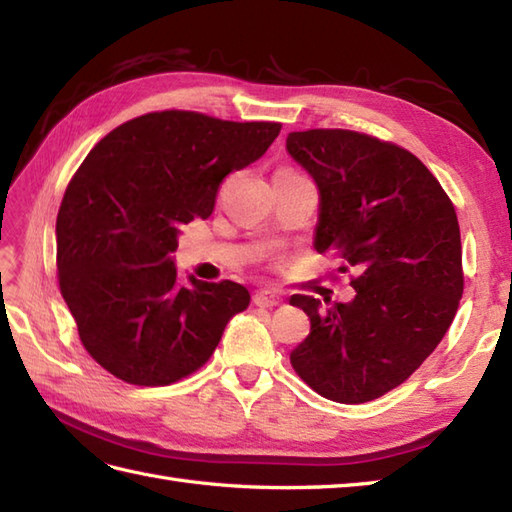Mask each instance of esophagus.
<instances>
[{
	"label": "esophagus",
	"mask_w": 512,
	"mask_h": 512,
	"mask_svg": "<svg viewBox=\"0 0 512 512\" xmlns=\"http://www.w3.org/2000/svg\"><path fill=\"white\" fill-rule=\"evenodd\" d=\"M253 301L259 308H273V306H279L284 299H281V295L275 290H259V292H255Z\"/></svg>",
	"instance_id": "1"
}]
</instances>
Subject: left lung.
Returning a JSON list of instances; mask_svg holds the SVG:
<instances>
[{
	"mask_svg": "<svg viewBox=\"0 0 512 512\" xmlns=\"http://www.w3.org/2000/svg\"><path fill=\"white\" fill-rule=\"evenodd\" d=\"M286 149L319 189L317 253H336L361 273L347 303L290 297L310 317L290 363L328 400L380 398L436 350L458 312V215L433 173L402 147L347 129H308L290 132Z\"/></svg>",
	"mask_w": 512,
	"mask_h": 512,
	"instance_id": "1",
	"label": "left lung"
}]
</instances>
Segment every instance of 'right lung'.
<instances>
[{
	"instance_id": "add662e5",
	"label": "right lung",
	"mask_w": 512,
	"mask_h": 512,
	"mask_svg": "<svg viewBox=\"0 0 512 512\" xmlns=\"http://www.w3.org/2000/svg\"><path fill=\"white\" fill-rule=\"evenodd\" d=\"M279 123L154 112L96 145L57 215L61 295L85 350L132 385H169L202 367L248 308L235 281L187 277L171 253L180 226L213 213L220 182L266 154Z\"/></svg>"
}]
</instances>
